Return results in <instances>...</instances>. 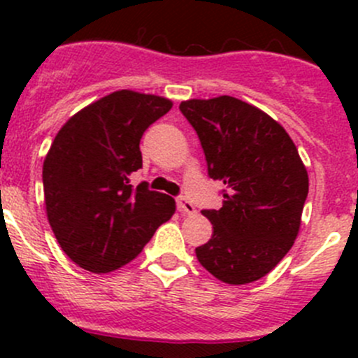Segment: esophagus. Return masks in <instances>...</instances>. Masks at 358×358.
Instances as JSON below:
<instances>
[{"instance_id":"34e87169","label":"esophagus","mask_w":358,"mask_h":358,"mask_svg":"<svg viewBox=\"0 0 358 358\" xmlns=\"http://www.w3.org/2000/svg\"><path fill=\"white\" fill-rule=\"evenodd\" d=\"M176 206H178V209L183 215H192V213H196V206H194L189 199H185V197H178V199H176Z\"/></svg>"}]
</instances>
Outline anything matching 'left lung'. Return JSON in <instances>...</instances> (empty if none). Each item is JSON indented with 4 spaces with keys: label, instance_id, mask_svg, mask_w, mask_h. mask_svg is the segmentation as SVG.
I'll use <instances>...</instances> for the list:
<instances>
[{
    "label": "left lung",
    "instance_id": "left-lung-1",
    "mask_svg": "<svg viewBox=\"0 0 358 358\" xmlns=\"http://www.w3.org/2000/svg\"><path fill=\"white\" fill-rule=\"evenodd\" d=\"M180 110L196 129L209 178L225 187L223 206L204 209L213 236L196 248L199 263L222 282L265 277L298 237L308 173L286 129L234 96L192 99Z\"/></svg>",
    "mask_w": 358,
    "mask_h": 358
}]
</instances>
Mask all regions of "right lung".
<instances>
[{"mask_svg": "<svg viewBox=\"0 0 358 358\" xmlns=\"http://www.w3.org/2000/svg\"><path fill=\"white\" fill-rule=\"evenodd\" d=\"M171 107L164 96L119 90L76 112L57 133L43 162L46 216L81 268H121L175 213L173 197L129 183L142 168L143 131Z\"/></svg>", "mask_w": 358, "mask_h": 358, "instance_id": "add662e5", "label": "right lung"}]
</instances>
